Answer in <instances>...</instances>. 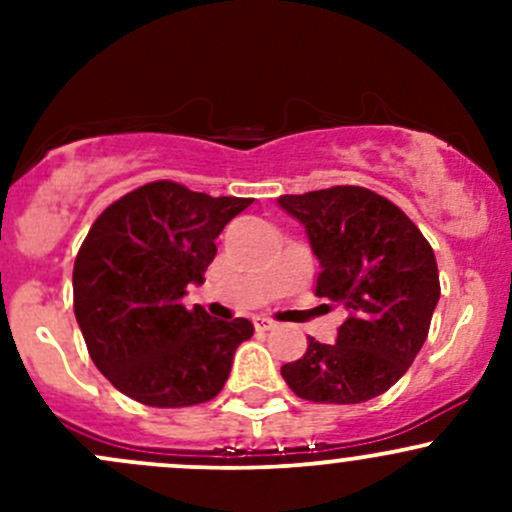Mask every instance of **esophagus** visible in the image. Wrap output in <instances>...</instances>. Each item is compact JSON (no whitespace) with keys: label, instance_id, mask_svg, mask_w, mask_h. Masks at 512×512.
Masks as SVG:
<instances>
[{"label":"esophagus","instance_id":"obj_1","mask_svg":"<svg viewBox=\"0 0 512 512\" xmlns=\"http://www.w3.org/2000/svg\"><path fill=\"white\" fill-rule=\"evenodd\" d=\"M255 329L257 332H270V329H275V322L267 317H257L255 319Z\"/></svg>","mask_w":512,"mask_h":512}]
</instances>
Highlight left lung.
<instances>
[{"label": "left lung", "mask_w": 512, "mask_h": 512, "mask_svg": "<svg viewBox=\"0 0 512 512\" xmlns=\"http://www.w3.org/2000/svg\"><path fill=\"white\" fill-rule=\"evenodd\" d=\"M277 205L307 232L319 260L317 297L347 309L337 342L309 337L282 379L317 404L384 394L414 364L441 297L431 245L404 210L356 185L282 195Z\"/></svg>", "instance_id": "8db88e82"}]
</instances>
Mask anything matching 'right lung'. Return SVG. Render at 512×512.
Here are the masks:
<instances>
[{
  "label": "right lung",
  "instance_id": "1",
  "mask_svg": "<svg viewBox=\"0 0 512 512\" xmlns=\"http://www.w3.org/2000/svg\"><path fill=\"white\" fill-rule=\"evenodd\" d=\"M252 198H213L158 180L108 205L74 262V312L96 369L146 406L215 399L252 322L180 304L203 285L215 237Z\"/></svg>",
  "mask_w": 512,
  "mask_h": 512
}]
</instances>
